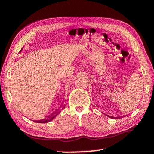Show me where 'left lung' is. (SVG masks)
Wrapping results in <instances>:
<instances>
[{
    "label": "left lung",
    "mask_w": 154,
    "mask_h": 154,
    "mask_svg": "<svg viewBox=\"0 0 154 154\" xmlns=\"http://www.w3.org/2000/svg\"><path fill=\"white\" fill-rule=\"evenodd\" d=\"M108 116V115H107ZM109 117H110V118H113V119H115V118H118V117H114V116H108Z\"/></svg>",
    "instance_id": "8db88e82"
}]
</instances>
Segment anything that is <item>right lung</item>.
Masks as SVG:
<instances>
[{"instance_id":"right-lung-1","label":"right lung","mask_w":154,"mask_h":154,"mask_svg":"<svg viewBox=\"0 0 154 154\" xmlns=\"http://www.w3.org/2000/svg\"><path fill=\"white\" fill-rule=\"evenodd\" d=\"M21 51V50H20ZM61 112V110H60V109H57V110L55 111L54 113H52L51 115L48 116V119H41V120H39V121H35V122H38V123H47V122H49L50 121H52L53 119L59 113Z\"/></svg>"}]
</instances>
